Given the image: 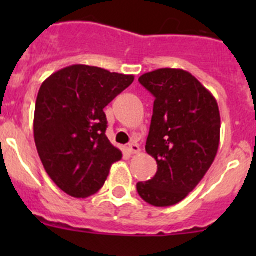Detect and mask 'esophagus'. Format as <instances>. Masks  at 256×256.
Wrapping results in <instances>:
<instances>
[{
    "label": "esophagus",
    "mask_w": 256,
    "mask_h": 256,
    "mask_svg": "<svg viewBox=\"0 0 256 256\" xmlns=\"http://www.w3.org/2000/svg\"><path fill=\"white\" fill-rule=\"evenodd\" d=\"M128 150H130V154H140V152H141V148H140V144H136V142H132V144L128 146Z\"/></svg>",
    "instance_id": "esophagus-1"
}]
</instances>
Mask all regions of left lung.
Listing matches in <instances>:
<instances>
[{
    "label": "left lung",
    "mask_w": 256,
    "mask_h": 256,
    "mask_svg": "<svg viewBox=\"0 0 256 256\" xmlns=\"http://www.w3.org/2000/svg\"><path fill=\"white\" fill-rule=\"evenodd\" d=\"M138 82L155 97L146 152L158 162L138 195L158 208L172 206L194 191L212 166L220 141L218 102L191 73L158 69Z\"/></svg>",
    "instance_id": "left-lung-1"
}]
</instances>
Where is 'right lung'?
Here are the masks:
<instances>
[{"instance_id":"1","label":"right lung","mask_w":256,"mask_h":256,"mask_svg":"<svg viewBox=\"0 0 256 256\" xmlns=\"http://www.w3.org/2000/svg\"><path fill=\"white\" fill-rule=\"evenodd\" d=\"M133 80V76L76 64L40 86L33 124L36 146L50 178L68 195H94L112 165L122 159V151L105 134L104 108Z\"/></svg>"}]
</instances>
